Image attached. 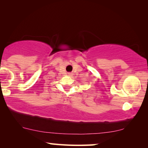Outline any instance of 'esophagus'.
<instances>
[{
    "mask_svg": "<svg viewBox=\"0 0 148 148\" xmlns=\"http://www.w3.org/2000/svg\"><path fill=\"white\" fill-rule=\"evenodd\" d=\"M69 75H71V74H70V73H69Z\"/></svg>",
    "mask_w": 148,
    "mask_h": 148,
    "instance_id": "obj_1",
    "label": "esophagus"
}]
</instances>
